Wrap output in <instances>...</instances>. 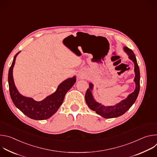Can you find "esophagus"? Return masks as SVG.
<instances>
[{
  "instance_id": "obj_1",
  "label": "esophagus",
  "mask_w": 157,
  "mask_h": 157,
  "mask_svg": "<svg viewBox=\"0 0 157 157\" xmlns=\"http://www.w3.org/2000/svg\"><path fill=\"white\" fill-rule=\"evenodd\" d=\"M78 77L80 78H83V75L82 74H78Z\"/></svg>"
}]
</instances>
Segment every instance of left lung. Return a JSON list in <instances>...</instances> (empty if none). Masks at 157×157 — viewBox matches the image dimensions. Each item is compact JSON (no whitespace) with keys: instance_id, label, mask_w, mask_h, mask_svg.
<instances>
[{"instance_id":"8db88e82","label":"left lung","mask_w":157,"mask_h":157,"mask_svg":"<svg viewBox=\"0 0 157 157\" xmlns=\"http://www.w3.org/2000/svg\"><path fill=\"white\" fill-rule=\"evenodd\" d=\"M125 52L128 55L129 58L134 63L135 65V73L136 77L134 81L136 82V87L135 91L132 93L130 94L128 96L121 102L113 106H104L94 101L91 91L93 87V84H89V88L87 89V91L85 95L86 102L91 110L96 111V113L105 119H110L114 117H117L123 115L130 108V107L136 102L140 91V70L138 66L137 59L132 50L129 49L127 47H124Z\"/></svg>"}]
</instances>
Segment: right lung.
<instances>
[{
    "label": "right lung",
    "instance_id": "add662e5",
    "mask_svg": "<svg viewBox=\"0 0 157 157\" xmlns=\"http://www.w3.org/2000/svg\"><path fill=\"white\" fill-rule=\"evenodd\" d=\"M18 52L14 56L9 71L8 81L11 99L15 105L27 117L34 120H44L53 116L62 104L64 96L76 82V77L69 78L61 83L55 93L45 99L36 101L21 96L17 91L13 79V68Z\"/></svg>",
    "mask_w": 157,
    "mask_h": 157
}]
</instances>
